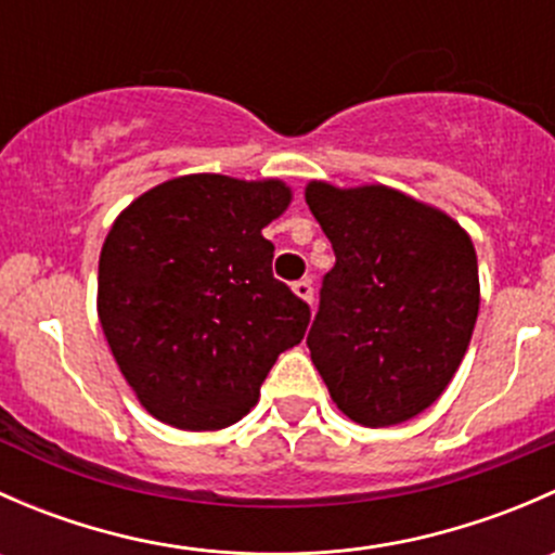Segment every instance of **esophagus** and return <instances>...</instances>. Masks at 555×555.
<instances>
[{"instance_id":"obj_1","label":"esophagus","mask_w":555,"mask_h":555,"mask_svg":"<svg viewBox=\"0 0 555 555\" xmlns=\"http://www.w3.org/2000/svg\"><path fill=\"white\" fill-rule=\"evenodd\" d=\"M293 293L298 295L300 300H306V304H311V300H313V284L309 282V279H300V282L293 284Z\"/></svg>"}]
</instances>
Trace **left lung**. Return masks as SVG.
Here are the masks:
<instances>
[{
  "label": "left lung",
  "mask_w": 555,
  "mask_h": 555,
  "mask_svg": "<svg viewBox=\"0 0 555 555\" xmlns=\"http://www.w3.org/2000/svg\"><path fill=\"white\" fill-rule=\"evenodd\" d=\"M335 251L309 330L335 405L391 427L433 405L462 365L478 319V257L449 215L384 184L306 188Z\"/></svg>",
  "instance_id": "1"
}]
</instances>
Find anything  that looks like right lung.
<instances>
[{
    "label": "right lung",
    "mask_w": 555,
    "mask_h": 555,
    "mask_svg": "<svg viewBox=\"0 0 555 555\" xmlns=\"http://www.w3.org/2000/svg\"><path fill=\"white\" fill-rule=\"evenodd\" d=\"M279 179L177 177L139 195L99 257V319L139 402L177 429H222L255 408L311 309L271 271L262 228L289 206Z\"/></svg>",
    "instance_id": "1"
}]
</instances>
